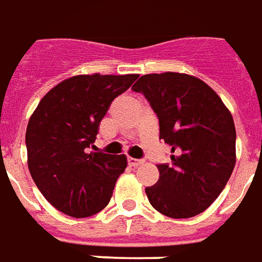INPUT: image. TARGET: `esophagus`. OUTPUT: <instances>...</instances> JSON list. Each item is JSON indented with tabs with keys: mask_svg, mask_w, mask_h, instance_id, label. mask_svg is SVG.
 Masks as SVG:
<instances>
[{
	"mask_svg": "<svg viewBox=\"0 0 262 262\" xmlns=\"http://www.w3.org/2000/svg\"><path fill=\"white\" fill-rule=\"evenodd\" d=\"M127 164L130 166H139L143 164V160H137V158H132V157H129V158H127Z\"/></svg>",
	"mask_w": 262,
	"mask_h": 262,
	"instance_id": "34e87169",
	"label": "esophagus"
}]
</instances>
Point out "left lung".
I'll use <instances>...</instances> for the list:
<instances>
[{
	"instance_id": "8db88e82",
	"label": "left lung",
	"mask_w": 262,
	"mask_h": 262,
	"mask_svg": "<svg viewBox=\"0 0 262 262\" xmlns=\"http://www.w3.org/2000/svg\"><path fill=\"white\" fill-rule=\"evenodd\" d=\"M160 119V139L172 147V164L157 165L160 179L146 187L150 204L169 218H191L210 207L236 164V129L221 97L186 73L144 75L132 87Z\"/></svg>"
}]
</instances>
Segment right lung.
I'll use <instances>...</instances> for the list:
<instances>
[{
  "label": "right lung",
  "mask_w": 262,
  "mask_h": 262,
  "mask_svg": "<svg viewBox=\"0 0 262 262\" xmlns=\"http://www.w3.org/2000/svg\"><path fill=\"white\" fill-rule=\"evenodd\" d=\"M139 75H77L42 97L26 129L28 166L46 200L73 218L104 210L121 173L125 154L89 152L112 100Z\"/></svg>",
  "instance_id": "obj_1"
}]
</instances>
